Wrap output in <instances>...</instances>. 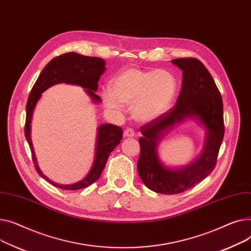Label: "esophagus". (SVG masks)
Returning a JSON list of instances; mask_svg holds the SVG:
<instances>
[{
    "label": "esophagus",
    "mask_w": 251,
    "mask_h": 251,
    "mask_svg": "<svg viewBox=\"0 0 251 251\" xmlns=\"http://www.w3.org/2000/svg\"><path fill=\"white\" fill-rule=\"evenodd\" d=\"M124 136H125V138H132V137H135V131L131 128H126L124 131Z\"/></svg>",
    "instance_id": "1"
}]
</instances>
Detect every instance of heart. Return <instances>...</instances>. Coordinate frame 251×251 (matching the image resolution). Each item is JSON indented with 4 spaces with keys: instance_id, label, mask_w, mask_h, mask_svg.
<instances>
[{
    "instance_id": "obj_1",
    "label": "heart",
    "mask_w": 251,
    "mask_h": 251,
    "mask_svg": "<svg viewBox=\"0 0 251 251\" xmlns=\"http://www.w3.org/2000/svg\"><path fill=\"white\" fill-rule=\"evenodd\" d=\"M177 90V80L167 70H144L127 67L102 90L105 105L121 110L130 106L131 115L141 123H150L170 108Z\"/></svg>"
}]
</instances>
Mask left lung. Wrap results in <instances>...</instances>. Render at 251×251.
I'll return each mask as SVG.
<instances>
[{"instance_id":"obj_1","label":"left lung","mask_w":251,"mask_h":251,"mask_svg":"<svg viewBox=\"0 0 251 251\" xmlns=\"http://www.w3.org/2000/svg\"><path fill=\"white\" fill-rule=\"evenodd\" d=\"M171 63L182 71V85L173 108L141 127L139 175L155 193L175 195L201 182L214 170L224 138L223 101L211 74L194 57L175 58ZM188 118L206 130L201 155L183 168H168L157 155L159 141L175 125Z\"/></svg>"}]
</instances>
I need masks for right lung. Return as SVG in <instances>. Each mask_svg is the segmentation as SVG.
Here are the masks:
<instances>
[{"label":"right lung","instance_id":"add662e5","mask_svg":"<svg viewBox=\"0 0 251 251\" xmlns=\"http://www.w3.org/2000/svg\"><path fill=\"white\" fill-rule=\"evenodd\" d=\"M104 72L105 61L100 57L86 56L76 52L64 53L62 55L53 57L43 68L30 94H29L26 104L25 138L29 144V147H30L32 159L37 173L42 178L47 179L55 187L67 190H76L87 187L88 185L95 182L100 177L102 170L104 169L109 154L121 143V140L123 139V129L120 126L110 124L100 125L97 129L94 162L89 173L82 180L76 183L58 184L50 180L42 173L36 161V156L30 136L31 120L36 103L44 91L49 89L50 87L60 83L77 85L84 88L86 94L91 98V100L94 103H99L102 100L97 94H95V92L98 88V81Z\"/></svg>","mask_w":251,"mask_h":251}]
</instances>
